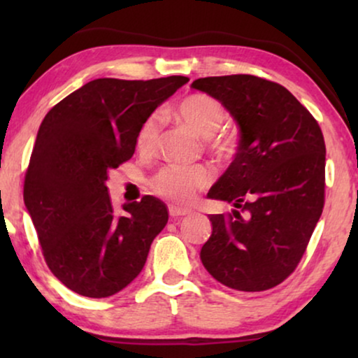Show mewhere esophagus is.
<instances>
[{
  "label": "esophagus",
  "instance_id": "obj_1",
  "mask_svg": "<svg viewBox=\"0 0 358 358\" xmlns=\"http://www.w3.org/2000/svg\"><path fill=\"white\" fill-rule=\"evenodd\" d=\"M169 210V215L173 218H178V217H184V215H189L190 210L189 208H180V207H176V205H171L168 208Z\"/></svg>",
  "mask_w": 358,
  "mask_h": 358
}]
</instances>
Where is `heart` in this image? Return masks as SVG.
Here are the masks:
<instances>
[{
  "mask_svg": "<svg viewBox=\"0 0 358 358\" xmlns=\"http://www.w3.org/2000/svg\"><path fill=\"white\" fill-rule=\"evenodd\" d=\"M169 114L184 122L197 131L208 136L213 151L220 156H227L233 151L234 140L228 131L218 127L224 120V107L217 97L205 92H190L184 96ZM161 138V119L158 114H151L141 122L135 136L136 151L150 155L158 148ZM213 180V171L205 164L179 166L168 164L158 171L151 179V187L161 197L176 203H190L200 190L208 187Z\"/></svg>",
  "mask_w": 358,
  "mask_h": 358,
  "instance_id": "obj_1",
  "label": "heart"
}]
</instances>
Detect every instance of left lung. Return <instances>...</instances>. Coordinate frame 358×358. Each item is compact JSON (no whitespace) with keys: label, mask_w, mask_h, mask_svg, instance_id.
I'll use <instances>...</instances> for the list:
<instances>
[{"label":"left lung","mask_w":358,"mask_h":358,"mask_svg":"<svg viewBox=\"0 0 358 358\" xmlns=\"http://www.w3.org/2000/svg\"><path fill=\"white\" fill-rule=\"evenodd\" d=\"M192 87L217 97L239 125L238 153L208 192L234 210L210 215L200 259L223 285L268 290L300 264L324 207L321 127L287 87L264 78L208 76Z\"/></svg>","instance_id":"obj_1"}]
</instances>
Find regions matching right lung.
Segmentation results:
<instances>
[{
    "label": "right lung",
    "instance_id": "add662e5",
    "mask_svg": "<svg viewBox=\"0 0 358 358\" xmlns=\"http://www.w3.org/2000/svg\"><path fill=\"white\" fill-rule=\"evenodd\" d=\"M187 81L99 78L42 120L24 202L48 268L78 295L106 298L125 288L168 223L164 203L151 195L115 213L106 180L110 169L134 156L141 122Z\"/></svg>",
    "mask_w": 358,
    "mask_h": 358
}]
</instances>
